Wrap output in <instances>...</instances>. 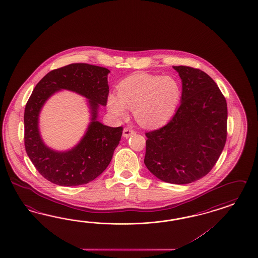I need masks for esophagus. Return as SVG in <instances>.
<instances>
[{
    "instance_id": "obj_1",
    "label": "esophagus",
    "mask_w": 258,
    "mask_h": 258,
    "mask_svg": "<svg viewBox=\"0 0 258 258\" xmlns=\"http://www.w3.org/2000/svg\"><path fill=\"white\" fill-rule=\"evenodd\" d=\"M135 133V132L133 131V128L131 127H125L124 131H123V137L124 138H128L130 136H132Z\"/></svg>"
}]
</instances>
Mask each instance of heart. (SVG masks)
Wrapping results in <instances>:
<instances>
[{
    "label": "heart",
    "instance_id": "heart-1",
    "mask_svg": "<svg viewBox=\"0 0 258 258\" xmlns=\"http://www.w3.org/2000/svg\"><path fill=\"white\" fill-rule=\"evenodd\" d=\"M180 98V84L173 77L138 73L120 83L117 95H109L108 108L120 119L132 109L140 125L159 127L174 116Z\"/></svg>",
    "mask_w": 258,
    "mask_h": 258
}]
</instances>
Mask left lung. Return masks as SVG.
<instances>
[{
	"label": "left lung",
	"instance_id": "1",
	"mask_svg": "<svg viewBox=\"0 0 258 258\" xmlns=\"http://www.w3.org/2000/svg\"><path fill=\"white\" fill-rule=\"evenodd\" d=\"M182 82L181 103L173 118L146 133L145 164L162 181L188 184L210 172L227 137V104L204 71L173 67Z\"/></svg>",
	"mask_w": 258,
	"mask_h": 258
}]
</instances>
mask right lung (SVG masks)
Returning a JSON list of instances; mask_svg holds the SVG:
<instances>
[{
	"label": "right lung",
	"instance_id": "obj_1",
	"mask_svg": "<svg viewBox=\"0 0 258 258\" xmlns=\"http://www.w3.org/2000/svg\"><path fill=\"white\" fill-rule=\"evenodd\" d=\"M109 73L110 70L98 66L71 63L50 71L35 85L24 111V145L36 170L51 183L66 187L87 184L110 164L123 127H111L98 121L99 107L107 104ZM62 89L88 98L91 122L75 147L68 152H56L43 144L38 118L44 102Z\"/></svg>",
	"mask_w": 258,
	"mask_h": 258
}]
</instances>
